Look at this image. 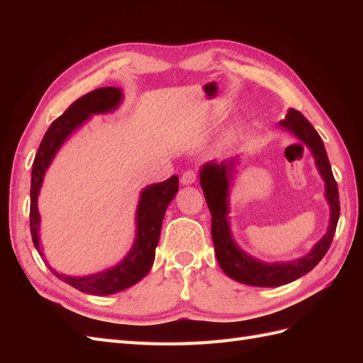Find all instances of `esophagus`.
Wrapping results in <instances>:
<instances>
[{"mask_svg": "<svg viewBox=\"0 0 363 363\" xmlns=\"http://www.w3.org/2000/svg\"><path fill=\"white\" fill-rule=\"evenodd\" d=\"M182 183L183 184H192L196 180V172L194 169H188L182 174Z\"/></svg>", "mask_w": 363, "mask_h": 363, "instance_id": "34e87169", "label": "esophagus"}]
</instances>
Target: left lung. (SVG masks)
Instances as JSON below:
<instances>
[{
  "label": "left lung",
  "mask_w": 363,
  "mask_h": 363,
  "mask_svg": "<svg viewBox=\"0 0 363 363\" xmlns=\"http://www.w3.org/2000/svg\"><path fill=\"white\" fill-rule=\"evenodd\" d=\"M280 125L289 130L311 148L318 171L325 182V199L330 204V225H328L327 233L304 257L284 263H265L248 256L240 250L230 233L227 221L228 186L230 179H232V169L235 168V160H224L221 163L212 160L206 163L200 171V183L212 215V239L219 267L230 279L250 284V286L276 288L300 279L312 271L332 245L340 212L337 184L321 136L303 113L295 108H289L286 118L281 121Z\"/></svg>",
  "instance_id": "obj_1"
}]
</instances>
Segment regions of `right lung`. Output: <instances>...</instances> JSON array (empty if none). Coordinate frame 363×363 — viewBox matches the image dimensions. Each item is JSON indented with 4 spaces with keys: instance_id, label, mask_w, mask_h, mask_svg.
Masks as SVG:
<instances>
[{
    "instance_id": "add662e5",
    "label": "right lung",
    "mask_w": 363,
    "mask_h": 363,
    "mask_svg": "<svg viewBox=\"0 0 363 363\" xmlns=\"http://www.w3.org/2000/svg\"><path fill=\"white\" fill-rule=\"evenodd\" d=\"M123 101V92L118 87H100L89 94L83 95L74 101L63 115H60L47 130L39 150L36 152L31 169V189H30V232L39 255L43 257L39 245V223L40 216L38 211V195L43 182L47 168L56 152L72 131L80 127L92 113L112 112ZM179 192V177L172 175L171 179L162 183L151 184L140 192V200L136 212V239L135 245L128 255L116 267L108 268L98 274L84 277H69L54 271V276L62 279L65 283L84 294L108 295L124 291L135 283L144 279L152 267L156 256V247L160 238V228L164 212Z\"/></svg>"
}]
</instances>
